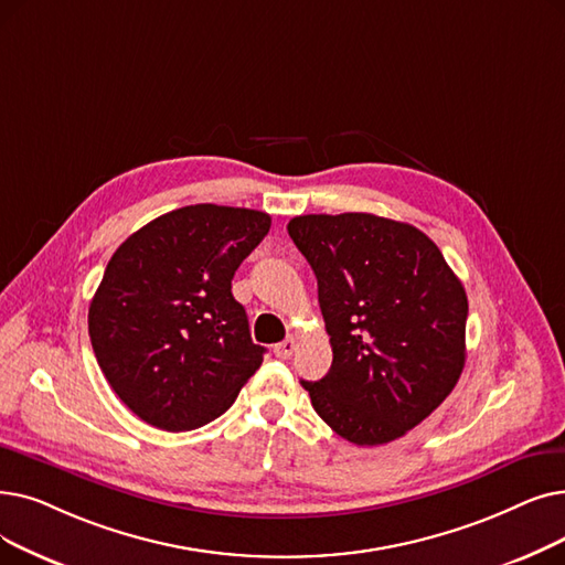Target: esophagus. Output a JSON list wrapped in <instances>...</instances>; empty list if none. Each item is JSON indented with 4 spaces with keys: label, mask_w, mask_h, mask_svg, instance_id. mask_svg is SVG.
Here are the masks:
<instances>
[{
    "label": "esophagus",
    "mask_w": 565,
    "mask_h": 565,
    "mask_svg": "<svg viewBox=\"0 0 565 565\" xmlns=\"http://www.w3.org/2000/svg\"><path fill=\"white\" fill-rule=\"evenodd\" d=\"M292 351H296V339H284L275 347V355L281 360H288L292 355Z\"/></svg>",
    "instance_id": "obj_1"
}]
</instances>
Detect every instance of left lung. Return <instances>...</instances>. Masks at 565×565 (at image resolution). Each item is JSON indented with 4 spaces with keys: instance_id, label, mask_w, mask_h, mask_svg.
<instances>
[{
    "instance_id": "8db88e82",
    "label": "left lung",
    "mask_w": 565,
    "mask_h": 565,
    "mask_svg": "<svg viewBox=\"0 0 565 565\" xmlns=\"http://www.w3.org/2000/svg\"><path fill=\"white\" fill-rule=\"evenodd\" d=\"M318 281L330 372L300 381L316 413L355 446H383L440 406L466 360L469 300L415 226L347 212L288 222Z\"/></svg>"
}]
</instances>
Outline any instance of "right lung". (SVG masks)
Listing matches in <instances>:
<instances>
[{"instance_id":"right-lung-1","label":"right lung","mask_w":565,"mask_h":565,"mask_svg":"<svg viewBox=\"0 0 565 565\" xmlns=\"http://www.w3.org/2000/svg\"><path fill=\"white\" fill-rule=\"evenodd\" d=\"M265 212L186 205L119 244L89 305V339L115 395L140 420L189 431L218 418L263 362L233 298Z\"/></svg>"}]
</instances>
